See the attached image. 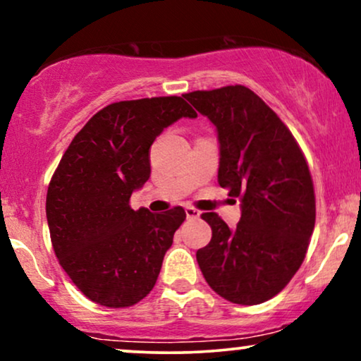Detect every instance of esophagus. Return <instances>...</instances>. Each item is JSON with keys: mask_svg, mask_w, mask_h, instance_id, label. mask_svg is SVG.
Listing matches in <instances>:
<instances>
[{"mask_svg": "<svg viewBox=\"0 0 361 361\" xmlns=\"http://www.w3.org/2000/svg\"><path fill=\"white\" fill-rule=\"evenodd\" d=\"M185 215H187V219H189V220H194V219H199L200 212L194 209V207H185Z\"/></svg>", "mask_w": 361, "mask_h": 361, "instance_id": "obj_1", "label": "esophagus"}]
</instances>
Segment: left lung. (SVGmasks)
Returning <instances> with one entry per match:
<instances>
[{"label": "left lung", "mask_w": 361, "mask_h": 361, "mask_svg": "<svg viewBox=\"0 0 361 361\" xmlns=\"http://www.w3.org/2000/svg\"><path fill=\"white\" fill-rule=\"evenodd\" d=\"M216 128L219 184L241 200L236 228L202 214L210 243L197 263L212 289L233 304L255 305L281 293L302 264L315 225L309 166L293 133L243 85L184 95Z\"/></svg>", "instance_id": "left-lung-1"}]
</instances>
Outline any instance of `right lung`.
Listing matches in <instances>:
<instances>
[{"mask_svg": "<svg viewBox=\"0 0 361 361\" xmlns=\"http://www.w3.org/2000/svg\"><path fill=\"white\" fill-rule=\"evenodd\" d=\"M195 116L182 97L111 103L63 152L47 189V225L59 263L93 302L130 307L154 288L185 212L133 210L130 197L149 179L156 137Z\"/></svg>", "mask_w": 361, "mask_h": 361, "instance_id": "right-lung-1", "label": "right lung"}]
</instances>
